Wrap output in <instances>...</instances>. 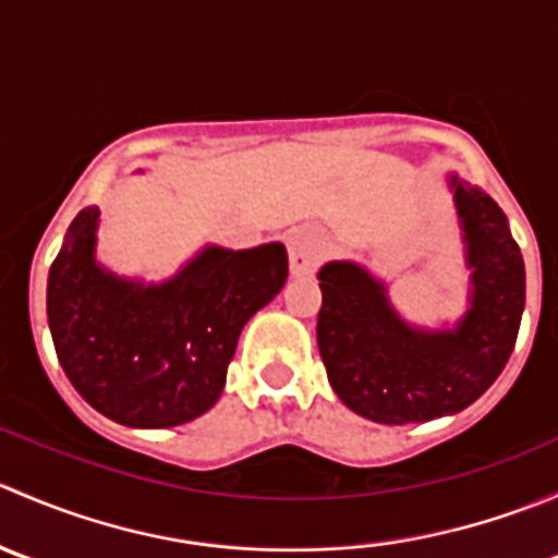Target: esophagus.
<instances>
[{"label":"esophagus","mask_w":558,"mask_h":558,"mask_svg":"<svg viewBox=\"0 0 558 558\" xmlns=\"http://www.w3.org/2000/svg\"><path fill=\"white\" fill-rule=\"evenodd\" d=\"M286 247H289L291 275H296V278L313 275L320 258H324V240L311 232V229H291L286 234Z\"/></svg>","instance_id":"esophagus-1"}]
</instances>
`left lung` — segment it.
Returning <instances> with one entry per match:
<instances>
[{
  "instance_id": "left-lung-1",
  "label": "left lung",
  "mask_w": 558,
  "mask_h": 558,
  "mask_svg": "<svg viewBox=\"0 0 558 558\" xmlns=\"http://www.w3.org/2000/svg\"><path fill=\"white\" fill-rule=\"evenodd\" d=\"M472 272V311L453 331H415L362 267L318 272V351L337 397L378 424H418L475 402L508 364L519 337L526 275L505 213L477 185L453 180Z\"/></svg>"
}]
</instances>
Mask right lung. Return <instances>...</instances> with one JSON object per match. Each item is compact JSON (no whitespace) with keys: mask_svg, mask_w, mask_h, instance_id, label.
Here are the masks:
<instances>
[{"mask_svg":"<svg viewBox=\"0 0 558 558\" xmlns=\"http://www.w3.org/2000/svg\"><path fill=\"white\" fill-rule=\"evenodd\" d=\"M99 210L83 207L48 272V326L70 384L107 418L161 429L221 397L245 320L289 278L286 247H210L156 289L94 262Z\"/></svg>","mask_w":558,"mask_h":558,"instance_id":"add662e5","label":"right lung"}]
</instances>
